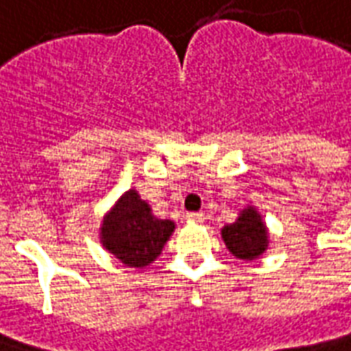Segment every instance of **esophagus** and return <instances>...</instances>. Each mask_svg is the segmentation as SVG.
<instances>
[{
    "label": "esophagus",
    "instance_id": "34e87169",
    "mask_svg": "<svg viewBox=\"0 0 351 351\" xmlns=\"http://www.w3.org/2000/svg\"><path fill=\"white\" fill-rule=\"evenodd\" d=\"M186 219H188L190 223H197V225L206 221V217H204V213H188V215H186Z\"/></svg>",
    "mask_w": 351,
    "mask_h": 351
}]
</instances>
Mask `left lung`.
Returning a JSON list of instances; mask_svg holds the SVG:
<instances>
[{"label":"left lung","mask_w":351,"mask_h":351,"mask_svg":"<svg viewBox=\"0 0 351 351\" xmlns=\"http://www.w3.org/2000/svg\"><path fill=\"white\" fill-rule=\"evenodd\" d=\"M221 236L228 252L244 261H254L261 257L269 247V230L265 221L254 206L244 207L234 223L223 226Z\"/></svg>","instance_id":"obj_1"}]
</instances>
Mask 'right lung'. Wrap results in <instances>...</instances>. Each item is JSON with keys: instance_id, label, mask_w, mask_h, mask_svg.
Here are the masks:
<instances>
[{"instance_id": "right-lung-1", "label": "right lung", "mask_w": 351, "mask_h": 351, "mask_svg": "<svg viewBox=\"0 0 351 351\" xmlns=\"http://www.w3.org/2000/svg\"><path fill=\"white\" fill-rule=\"evenodd\" d=\"M173 232L175 223L154 215L149 204L130 188L104 215L99 242L125 267L144 269L161 256Z\"/></svg>"}]
</instances>
